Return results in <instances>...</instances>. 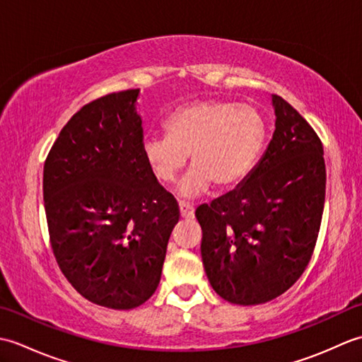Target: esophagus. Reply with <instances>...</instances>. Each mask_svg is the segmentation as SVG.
I'll list each match as a JSON object with an SVG mask.
<instances>
[{
    "instance_id": "obj_1",
    "label": "esophagus",
    "mask_w": 362,
    "mask_h": 362,
    "mask_svg": "<svg viewBox=\"0 0 362 362\" xmlns=\"http://www.w3.org/2000/svg\"><path fill=\"white\" fill-rule=\"evenodd\" d=\"M179 209H180V216L185 218V219H189L194 216V206L189 205V204H185V202H180L179 204Z\"/></svg>"
}]
</instances>
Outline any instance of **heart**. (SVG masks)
<instances>
[{"mask_svg": "<svg viewBox=\"0 0 362 362\" xmlns=\"http://www.w3.org/2000/svg\"><path fill=\"white\" fill-rule=\"evenodd\" d=\"M165 130V135L143 140L144 163L153 179L169 183L185 166L189 153L193 168L177 193L194 197L210 185L228 189L243 182L263 149L267 124L253 105L197 99L169 113Z\"/></svg>", "mask_w": 362, "mask_h": 362, "instance_id": "heart-1", "label": "heart"}]
</instances>
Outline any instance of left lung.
Returning a JSON list of instances; mask_svg holds the SVG:
<instances>
[{"instance_id":"8db88e82","label":"left lung","mask_w":362,"mask_h":362,"mask_svg":"<svg viewBox=\"0 0 362 362\" xmlns=\"http://www.w3.org/2000/svg\"><path fill=\"white\" fill-rule=\"evenodd\" d=\"M275 130L236 189L197 206L201 253L222 298L259 305L281 296L313 257L325 204L324 146L302 115L272 95Z\"/></svg>"}]
</instances>
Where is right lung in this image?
Masks as SVG:
<instances>
[{"mask_svg": "<svg viewBox=\"0 0 362 362\" xmlns=\"http://www.w3.org/2000/svg\"><path fill=\"white\" fill-rule=\"evenodd\" d=\"M124 90L90 101L45 160L43 199L60 271L91 303L132 310L156 292L179 204L141 153L143 127Z\"/></svg>", "mask_w": 362, "mask_h": 362, "instance_id": "1", "label": "right lung"}]
</instances>
